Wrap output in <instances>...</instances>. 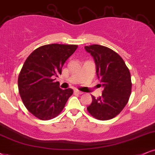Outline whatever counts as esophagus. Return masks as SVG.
<instances>
[{
  "label": "esophagus",
  "instance_id": "obj_1",
  "mask_svg": "<svg viewBox=\"0 0 155 155\" xmlns=\"http://www.w3.org/2000/svg\"><path fill=\"white\" fill-rule=\"evenodd\" d=\"M74 93H75V94H78V95H81V94H83V92H81V91H78V90H74Z\"/></svg>",
  "mask_w": 155,
  "mask_h": 155
}]
</instances>
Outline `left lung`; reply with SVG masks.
<instances>
[{
  "mask_svg": "<svg viewBox=\"0 0 155 155\" xmlns=\"http://www.w3.org/2000/svg\"><path fill=\"white\" fill-rule=\"evenodd\" d=\"M94 59L96 74L104 87L102 95H92L87 109L91 116L106 121L117 116L129 101L131 92V74L123 59L108 47L98 45L85 46Z\"/></svg>",
  "mask_w": 155,
  "mask_h": 155,
  "instance_id": "1",
  "label": "left lung"
}]
</instances>
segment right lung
Returning a JSON list of instances; mask_svg holds the SVG:
<instances>
[{
	"label": "right lung",
	"instance_id": "1",
	"mask_svg": "<svg viewBox=\"0 0 155 155\" xmlns=\"http://www.w3.org/2000/svg\"><path fill=\"white\" fill-rule=\"evenodd\" d=\"M77 45L51 44L35 49L25 61L18 75L19 94L25 107L41 120H49L62 111L73 91L62 90L55 77Z\"/></svg>",
	"mask_w": 155,
	"mask_h": 155
}]
</instances>
